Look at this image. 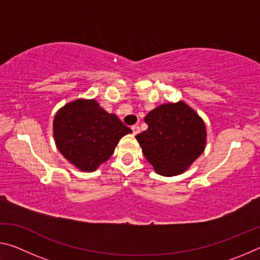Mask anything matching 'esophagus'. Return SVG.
I'll use <instances>...</instances> for the list:
<instances>
[{
    "instance_id": "obj_1",
    "label": "esophagus",
    "mask_w": 260,
    "mask_h": 260,
    "mask_svg": "<svg viewBox=\"0 0 260 260\" xmlns=\"http://www.w3.org/2000/svg\"><path fill=\"white\" fill-rule=\"evenodd\" d=\"M132 131H133V134L134 135L139 134L140 133V127L138 125H133V126H132Z\"/></svg>"
}]
</instances>
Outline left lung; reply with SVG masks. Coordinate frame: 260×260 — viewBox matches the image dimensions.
Returning a JSON list of instances; mask_svg holds the SVG:
<instances>
[{"label": "left lung", "instance_id": "8db88e82", "mask_svg": "<svg viewBox=\"0 0 260 260\" xmlns=\"http://www.w3.org/2000/svg\"><path fill=\"white\" fill-rule=\"evenodd\" d=\"M144 121L148 129L136 140L158 174L182 173L204 151V122L183 102L162 104L149 112Z\"/></svg>", "mask_w": 260, "mask_h": 260}]
</instances>
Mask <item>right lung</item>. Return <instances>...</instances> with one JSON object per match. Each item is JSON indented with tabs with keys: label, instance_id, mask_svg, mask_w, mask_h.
<instances>
[{
	"label": "right lung",
	"instance_id": "obj_1",
	"mask_svg": "<svg viewBox=\"0 0 260 260\" xmlns=\"http://www.w3.org/2000/svg\"><path fill=\"white\" fill-rule=\"evenodd\" d=\"M132 133L116 114L95 100H77L61 108L54 119V138L61 155L86 172L107 161L122 136Z\"/></svg>",
	"mask_w": 260,
	"mask_h": 260
}]
</instances>
